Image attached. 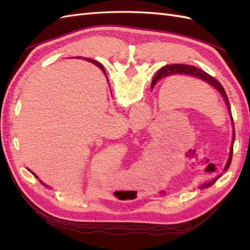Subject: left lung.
Masks as SVG:
<instances>
[{"label": "left lung", "mask_w": 250, "mask_h": 250, "mask_svg": "<svg viewBox=\"0 0 250 250\" xmlns=\"http://www.w3.org/2000/svg\"><path fill=\"white\" fill-rule=\"evenodd\" d=\"M174 75H188V76H192L195 77L198 79H201L202 82H204L206 83H208L211 88H214L215 90L219 92V94L224 99L225 103L227 105V108L228 111H229V115H230V118L232 121V126H233V137H232V144H231V148H230V153H229V159H228V162L225 167L224 171H227V168L230 167V163L232 160V155H233V143H234V139H235V132H234V122H233V118H232V114H231V107H230V103H229V100H228L227 97V93L225 91L224 87L221 86V83L215 79L213 76H210L209 74L205 73L204 71L200 70V68L195 67L193 65H186V64H172V65H166L163 66L162 68L158 71V73L155 75L152 79V83H151V88H153L157 84V83L159 81H161V79L167 78L168 76H174ZM221 176V175H220ZM220 176H217L216 178H214L213 180H210V182L206 183L204 185H202V188H206V187H209V186L213 185L217 179H218Z\"/></svg>", "instance_id": "left-lung-1"}]
</instances>
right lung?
Listing matches in <instances>:
<instances>
[{
    "label": "right lung",
    "instance_id": "add662e5",
    "mask_svg": "<svg viewBox=\"0 0 250 250\" xmlns=\"http://www.w3.org/2000/svg\"><path fill=\"white\" fill-rule=\"evenodd\" d=\"M88 61H89V62H92V63H95V65H97L98 67H101V70H102V71L104 72V74H105V75H106V73H105V70H104V67H103V65H102V64H101V63H99L98 61H95V60H92V59H89ZM106 78H107V77H106ZM107 81H108V79H107ZM30 172H31L32 174H33V175H34V176H35L36 178H39V177H37V176H36V175H35V174H34L33 172H32V171H30ZM40 182H41L42 184H43V185H45V184H44L43 182H42V180H40ZM45 186H46V185H45Z\"/></svg>",
    "mask_w": 250,
    "mask_h": 250
}]
</instances>
